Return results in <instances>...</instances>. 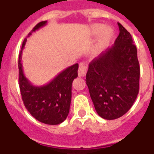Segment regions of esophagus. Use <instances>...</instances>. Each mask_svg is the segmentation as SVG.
Masks as SVG:
<instances>
[{
  "label": "esophagus",
  "mask_w": 154,
  "mask_h": 154,
  "mask_svg": "<svg viewBox=\"0 0 154 154\" xmlns=\"http://www.w3.org/2000/svg\"><path fill=\"white\" fill-rule=\"evenodd\" d=\"M86 71H87V68L84 63H81L79 65V68H78V76L79 77H85L86 74Z\"/></svg>",
  "instance_id": "obj_1"
}]
</instances>
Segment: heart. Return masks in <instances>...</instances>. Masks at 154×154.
I'll return each mask as SVG.
<instances>
[{
	"label": "heart",
	"mask_w": 154,
	"mask_h": 154,
	"mask_svg": "<svg viewBox=\"0 0 154 154\" xmlns=\"http://www.w3.org/2000/svg\"><path fill=\"white\" fill-rule=\"evenodd\" d=\"M89 35L92 37L99 36L94 48V53L99 54L109 46L112 40L114 32L111 27H105L103 23H94L89 28Z\"/></svg>",
	"instance_id": "1"
}]
</instances>
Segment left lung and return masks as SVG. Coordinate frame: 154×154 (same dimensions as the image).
<instances>
[{"label": "left lung", "mask_w": 154, "mask_h": 154, "mask_svg": "<svg viewBox=\"0 0 154 154\" xmlns=\"http://www.w3.org/2000/svg\"><path fill=\"white\" fill-rule=\"evenodd\" d=\"M119 35L111 48L89 64L86 85L100 117L113 120L128 112L137 97L140 65L131 35L118 23Z\"/></svg>", "instance_id": "left-lung-1"}]
</instances>
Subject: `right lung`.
<instances>
[{
	"mask_svg": "<svg viewBox=\"0 0 154 154\" xmlns=\"http://www.w3.org/2000/svg\"><path fill=\"white\" fill-rule=\"evenodd\" d=\"M47 21H42L35 26L28 34L44 27ZM27 38L23 42L19 56V89L24 106L36 120L48 125L62 123L68 117L72 98V84L77 77L78 63L68 67L57 75L53 80L43 86H34L23 73L22 66L23 49Z\"/></svg>",
	"mask_w": 154,
	"mask_h": 154,
	"instance_id": "obj_1",
	"label": "right lung"
}]
</instances>
